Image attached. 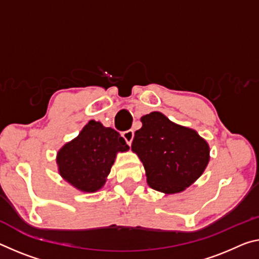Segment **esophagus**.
I'll return each instance as SVG.
<instances>
[{
  "instance_id": "34e87169",
  "label": "esophagus",
  "mask_w": 259,
  "mask_h": 259,
  "mask_svg": "<svg viewBox=\"0 0 259 259\" xmlns=\"http://www.w3.org/2000/svg\"><path fill=\"white\" fill-rule=\"evenodd\" d=\"M122 137L125 139L126 144L130 146L131 143H133V139H134V130H126V131H124V133L122 134Z\"/></svg>"
}]
</instances>
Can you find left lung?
Returning a JSON list of instances; mask_svg holds the SVG:
<instances>
[{
	"mask_svg": "<svg viewBox=\"0 0 259 259\" xmlns=\"http://www.w3.org/2000/svg\"><path fill=\"white\" fill-rule=\"evenodd\" d=\"M131 150L145 168L147 184L165 194H176L191 186L210 160L207 142L194 129L171 122L160 112L141 118Z\"/></svg>",
	"mask_w": 259,
	"mask_h": 259,
	"instance_id": "left-lung-1",
	"label": "left lung"
}]
</instances>
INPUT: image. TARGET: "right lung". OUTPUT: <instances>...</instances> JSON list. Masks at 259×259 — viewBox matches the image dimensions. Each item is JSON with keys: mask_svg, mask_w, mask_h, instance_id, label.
Wrapping results in <instances>:
<instances>
[{"mask_svg": "<svg viewBox=\"0 0 259 259\" xmlns=\"http://www.w3.org/2000/svg\"><path fill=\"white\" fill-rule=\"evenodd\" d=\"M129 146L117 131L94 120L79 135L57 152L59 173L65 181L83 192H96L104 187L118 152Z\"/></svg>", "mask_w": 259, "mask_h": 259, "instance_id": "right-lung-1", "label": "right lung"}]
</instances>
